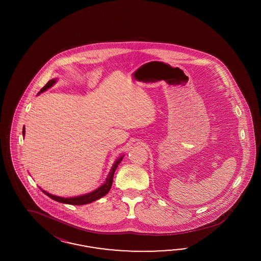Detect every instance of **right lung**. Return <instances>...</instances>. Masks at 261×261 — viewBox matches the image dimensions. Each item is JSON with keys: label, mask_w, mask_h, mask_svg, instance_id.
<instances>
[{"label": "right lung", "mask_w": 261, "mask_h": 261, "mask_svg": "<svg viewBox=\"0 0 261 261\" xmlns=\"http://www.w3.org/2000/svg\"><path fill=\"white\" fill-rule=\"evenodd\" d=\"M56 82V79H51V80H49V81L47 82V84L40 90L38 95H40V94H41V93H43V92H45V91L47 90L48 88L51 87ZM24 133H25V131H24V128H23V136H24ZM123 156H124V155H122L121 157H119V158L115 162V164L113 165L112 168H111L110 173L108 175V177H107V179H106L105 182H104L103 185H101L99 188H97L96 190H94V191H91L90 193L83 194V195H80V196H75V197L64 198L59 197V196H56V195H53V194L48 193V192L42 190V189H41V190H42V191H43L47 196H48L49 198H51V199H53V200H55V201L59 202V203L69 204V205H85V204L92 203V202H94L95 200H98V199H100V198L103 197L104 195H106V194L109 192V190H111V187H112V184H113L114 173H115V171H116V169H117L118 166L120 164V162L122 161Z\"/></svg>", "instance_id": "right-lung-1"}]
</instances>
